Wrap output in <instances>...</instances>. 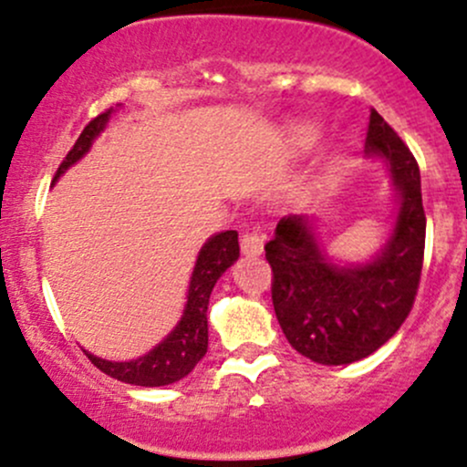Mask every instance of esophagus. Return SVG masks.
<instances>
[{"label":"esophagus","mask_w":467,"mask_h":467,"mask_svg":"<svg viewBox=\"0 0 467 467\" xmlns=\"http://www.w3.org/2000/svg\"><path fill=\"white\" fill-rule=\"evenodd\" d=\"M242 253L246 257H259L264 253V239L254 233H246L242 237Z\"/></svg>","instance_id":"obj_1"}]
</instances>
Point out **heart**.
Returning a JSON list of instances; mask_svg holds the SVG:
<instances>
[{"label":"heart","instance_id":"heart-1","mask_svg":"<svg viewBox=\"0 0 467 467\" xmlns=\"http://www.w3.org/2000/svg\"><path fill=\"white\" fill-rule=\"evenodd\" d=\"M320 136H322V130L317 125H313V122H302V125L293 127L291 131L293 145L302 151L313 150V147L320 143Z\"/></svg>","mask_w":467,"mask_h":467}]
</instances>
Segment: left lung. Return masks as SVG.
I'll return each instance as SVG.
<instances>
[{
	"label": "left lung",
	"instance_id": "obj_1",
	"mask_svg": "<svg viewBox=\"0 0 467 467\" xmlns=\"http://www.w3.org/2000/svg\"><path fill=\"white\" fill-rule=\"evenodd\" d=\"M367 159L391 174L396 214L387 242L371 259L347 264L324 248L317 219L291 214L266 244L273 306L284 336L320 365H351L380 349L410 316L425 253L419 163L400 136L371 109Z\"/></svg>",
	"mask_w": 467,
	"mask_h": 467
}]
</instances>
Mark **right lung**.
I'll return each instance as SVG.
<instances>
[{"mask_svg": "<svg viewBox=\"0 0 467 467\" xmlns=\"http://www.w3.org/2000/svg\"><path fill=\"white\" fill-rule=\"evenodd\" d=\"M114 109L105 111V114L96 116L89 125L82 130L80 139L76 140L73 150L68 151L67 159L57 168L56 181L60 179L65 171L76 165L87 151L91 150L93 140L105 131L107 122H109ZM53 181V183H56ZM239 259V234L237 230H225L217 233L208 239L196 254L194 271L190 277L188 286V302H185L183 316L176 322L168 336L159 342L151 351L143 353L136 360L114 362L105 360L87 353V358L102 371V374L116 378L120 382H130V385L139 387H163L171 382L181 380L194 369L196 362L205 356L208 351V304L210 293H213L217 279L233 266Z\"/></svg>", "mask_w": 467, "mask_h": 467, "instance_id": "add662e5", "label": "right lung"}]
</instances>
